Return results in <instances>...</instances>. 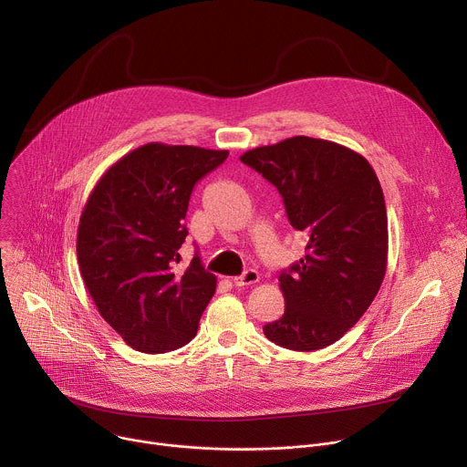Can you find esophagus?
Segmentation results:
<instances>
[{
	"label": "esophagus",
	"mask_w": 467,
	"mask_h": 467,
	"mask_svg": "<svg viewBox=\"0 0 467 467\" xmlns=\"http://www.w3.org/2000/svg\"><path fill=\"white\" fill-rule=\"evenodd\" d=\"M258 279H260V275H258L256 270H245L240 277H234L233 283H234L238 288H244V286H251V285L258 283Z\"/></svg>",
	"instance_id": "1"
}]
</instances>
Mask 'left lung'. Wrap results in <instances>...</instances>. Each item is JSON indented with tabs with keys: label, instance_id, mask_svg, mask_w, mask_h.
Here are the masks:
<instances>
[{
	"label": "left lung",
	"instance_id": "8db88e82",
	"mask_svg": "<svg viewBox=\"0 0 467 467\" xmlns=\"http://www.w3.org/2000/svg\"><path fill=\"white\" fill-rule=\"evenodd\" d=\"M240 161L283 195L306 254L283 272L285 314L264 327L274 344L317 351L340 340L375 299L388 264L380 182L360 153L330 140L292 137L245 151Z\"/></svg>",
	"mask_w": 467,
	"mask_h": 467
}]
</instances>
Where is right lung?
<instances>
[{"label":"right lung","mask_w":467,"mask_h":467,"mask_svg":"<svg viewBox=\"0 0 467 467\" xmlns=\"http://www.w3.org/2000/svg\"><path fill=\"white\" fill-rule=\"evenodd\" d=\"M227 150L150 142L116 161L81 213L78 262L103 319L127 346L166 353L186 346L216 292L195 254L179 270L193 184Z\"/></svg>","instance_id":"obj_1"}]
</instances>
